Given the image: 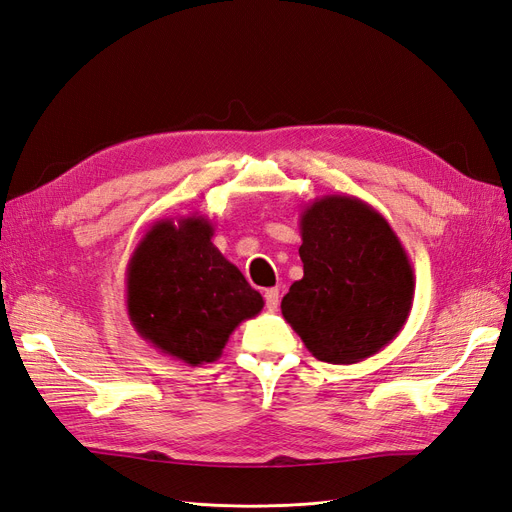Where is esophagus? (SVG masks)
I'll list each match as a JSON object with an SVG mask.
<instances>
[{
	"instance_id": "34e87169",
	"label": "esophagus",
	"mask_w": 512,
	"mask_h": 512,
	"mask_svg": "<svg viewBox=\"0 0 512 512\" xmlns=\"http://www.w3.org/2000/svg\"><path fill=\"white\" fill-rule=\"evenodd\" d=\"M264 303H267L269 311H275L279 305V290L277 288H267L264 290Z\"/></svg>"
}]
</instances>
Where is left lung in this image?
Returning <instances> with one entry per match:
<instances>
[{
	"label": "left lung",
	"mask_w": 512,
	"mask_h": 512,
	"mask_svg": "<svg viewBox=\"0 0 512 512\" xmlns=\"http://www.w3.org/2000/svg\"><path fill=\"white\" fill-rule=\"evenodd\" d=\"M303 279L281 301L286 322L311 354L356 364L407 324L415 277L392 226L358 197L326 195L301 214Z\"/></svg>",
	"instance_id": "obj_1"
}]
</instances>
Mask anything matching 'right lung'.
Returning a JSON list of instances; mask_svg holds the SVG:
<instances>
[{
  "label": "right lung",
  "mask_w": 512,
  "mask_h": 512,
  "mask_svg": "<svg viewBox=\"0 0 512 512\" xmlns=\"http://www.w3.org/2000/svg\"><path fill=\"white\" fill-rule=\"evenodd\" d=\"M203 216L154 222L127 264V313L139 337L190 366L222 356L228 337L264 301L211 243Z\"/></svg>",
  "instance_id": "obj_1"
}]
</instances>
